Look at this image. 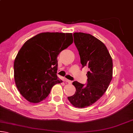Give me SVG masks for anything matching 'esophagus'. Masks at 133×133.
<instances>
[{"instance_id": "obj_1", "label": "esophagus", "mask_w": 133, "mask_h": 133, "mask_svg": "<svg viewBox=\"0 0 133 133\" xmlns=\"http://www.w3.org/2000/svg\"><path fill=\"white\" fill-rule=\"evenodd\" d=\"M66 82L67 83H69V84H71V83H72V81L70 80H68V79H66Z\"/></svg>"}]
</instances>
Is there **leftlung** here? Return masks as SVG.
<instances>
[{"label": "left lung", "instance_id": "obj_1", "mask_svg": "<svg viewBox=\"0 0 133 133\" xmlns=\"http://www.w3.org/2000/svg\"><path fill=\"white\" fill-rule=\"evenodd\" d=\"M74 43L78 51L82 67L87 66V82L83 84L75 81L76 91L68 100L76 107L91 105L107 90L112 76V61L106 46L90 34L74 33Z\"/></svg>", "mask_w": 133, "mask_h": 133}]
</instances>
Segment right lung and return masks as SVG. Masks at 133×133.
<instances>
[{
	"label": "right lung",
	"mask_w": 133,
	"mask_h": 133,
	"mask_svg": "<svg viewBox=\"0 0 133 133\" xmlns=\"http://www.w3.org/2000/svg\"><path fill=\"white\" fill-rule=\"evenodd\" d=\"M71 33H41L26 41L14 62L16 85L31 103L44 100L51 88L62 82L56 74L57 56L73 43Z\"/></svg>",
	"instance_id": "right-lung-1"
}]
</instances>
